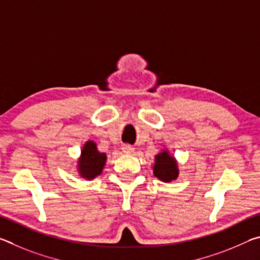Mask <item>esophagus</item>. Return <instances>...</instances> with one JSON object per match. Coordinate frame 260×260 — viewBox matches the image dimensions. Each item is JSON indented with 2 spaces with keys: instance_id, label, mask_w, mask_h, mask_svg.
Masks as SVG:
<instances>
[{
  "instance_id": "esophagus-1",
  "label": "esophagus",
  "mask_w": 260,
  "mask_h": 260,
  "mask_svg": "<svg viewBox=\"0 0 260 260\" xmlns=\"http://www.w3.org/2000/svg\"><path fill=\"white\" fill-rule=\"evenodd\" d=\"M122 152L126 153V155H131V153L134 152V148L128 146V144H125V146H122Z\"/></svg>"
}]
</instances>
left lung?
Here are the masks:
<instances>
[{"instance_id":"8db88e82","label":"left lung","mask_w":260,"mask_h":260,"mask_svg":"<svg viewBox=\"0 0 260 260\" xmlns=\"http://www.w3.org/2000/svg\"><path fill=\"white\" fill-rule=\"evenodd\" d=\"M153 175L162 182H172L179 177L178 160L171 155L169 149L164 148L155 156V164L152 166Z\"/></svg>"}]
</instances>
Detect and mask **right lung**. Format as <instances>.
Instances as JSON below:
<instances>
[{"instance_id":"obj_1","label":"right lung","mask_w":260,"mask_h":260,"mask_svg":"<svg viewBox=\"0 0 260 260\" xmlns=\"http://www.w3.org/2000/svg\"><path fill=\"white\" fill-rule=\"evenodd\" d=\"M107 162V153L100 152L98 144L88 140L81 149L80 157L77 161V171L82 179L93 180L102 174Z\"/></svg>"}]
</instances>
